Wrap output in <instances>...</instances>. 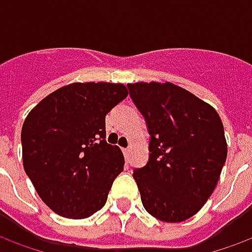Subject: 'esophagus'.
I'll return each instance as SVG.
<instances>
[{"label": "esophagus", "mask_w": 252, "mask_h": 252, "mask_svg": "<svg viewBox=\"0 0 252 252\" xmlns=\"http://www.w3.org/2000/svg\"><path fill=\"white\" fill-rule=\"evenodd\" d=\"M123 154H124V157H126V160H128V158H129V148H123Z\"/></svg>", "instance_id": "34e87169"}]
</instances>
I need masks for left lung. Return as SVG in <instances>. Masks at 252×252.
Here are the masks:
<instances>
[{
    "label": "left lung",
    "mask_w": 252,
    "mask_h": 252,
    "mask_svg": "<svg viewBox=\"0 0 252 252\" xmlns=\"http://www.w3.org/2000/svg\"><path fill=\"white\" fill-rule=\"evenodd\" d=\"M128 89L150 133L147 164L132 174L143 206L160 221L188 220L211 197L225 163L221 119L170 82L129 83Z\"/></svg>",
    "instance_id": "obj_1"
}]
</instances>
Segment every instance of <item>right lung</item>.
Listing matches in <instances>:
<instances>
[{
	"mask_svg": "<svg viewBox=\"0 0 252 252\" xmlns=\"http://www.w3.org/2000/svg\"><path fill=\"white\" fill-rule=\"evenodd\" d=\"M121 83H71L31 110L21 129L23 163L48 208L86 219L106 202L124 155L105 137V116L126 98Z\"/></svg>",
	"mask_w": 252,
	"mask_h": 252,
	"instance_id": "obj_1",
	"label": "right lung"
}]
</instances>
